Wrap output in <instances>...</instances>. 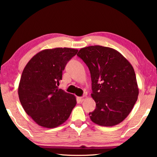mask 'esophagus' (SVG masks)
<instances>
[{
    "mask_svg": "<svg viewBox=\"0 0 157 157\" xmlns=\"http://www.w3.org/2000/svg\"><path fill=\"white\" fill-rule=\"evenodd\" d=\"M86 98H87L86 95H83V96H82V97L79 98V100L81 101V102H83V101H84L85 99H86Z\"/></svg>",
    "mask_w": 157,
    "mask_h": 157,
    "instance_id": "obj_1",
    "label": "esophagus"
}]
</instances>
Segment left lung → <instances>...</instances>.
<instances>
[{"mask_svg":"<svg viewBox=\"0 0 157 157\" xmlns=\"http://www.w3.org/2000/svg\"><path fill=\"white\" fill-rule=\"evenodd\" d=\"M77 55L91 73V97L96 108L89 113L94 123L111 127L121 123L131 112L139 95L134 68L123 55L111 48H82Z\"/></svg>","mask_w":157,"mask_h":157,"instance_id":"obj_1","label":"left lung"}]
</instances>
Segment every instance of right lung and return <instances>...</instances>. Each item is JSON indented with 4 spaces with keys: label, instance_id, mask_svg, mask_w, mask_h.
<instances>
[{
    "label": "right lung",
    "instance_id": "obj_1",
    "mask_svg": "<svg viewBox=\"0 0 157 157\" xmlns=\"http://www.w3.org/2000/svg\"><path fill=\"white\" fill-rule=\"evenodd\" d=\"M78 50L56 48L36 54L23 71L18 94L23 109L46 128L61 125L76 105V98L58 89L66 63Z\"/></svg>",
    "mask_w": 157,
    "mask_h": 157
}]
</instances>
